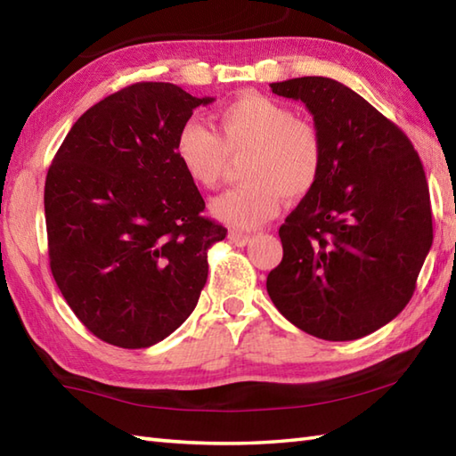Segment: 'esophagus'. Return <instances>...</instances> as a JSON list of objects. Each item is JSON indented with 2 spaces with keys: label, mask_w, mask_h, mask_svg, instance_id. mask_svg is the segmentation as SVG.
I'll list each match as a JSON object with an SVG mask.
<instances>
[{
  "label": "esophagus",
  "mask_w": 456,
  "mask_h": 456,
  "mask_svg": "<svg viewBox=\"0 0 456 456\" xmlns=\"http://www.w3.org/2000/svg\"><path fill=\"white\" fill-rule=\"evenodd\" d=\"M229 239H231V243L233 245H237V247H245L250 239H253V235H248V233H243V231H231L229 233Z\"/></svg>",
  "instance_id": "1"
}]
</instances>
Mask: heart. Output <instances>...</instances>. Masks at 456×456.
<instances>
[{
  "mask_svg": "<svg viewBox=\"0 0 456 456\" xmlns=\"http://www.w3.org/2000/svg\"><path fill=\"white\" fill-rule=\"evenodd\" d=\"M217 127L190 119L176 134V157L200 188H216L229 157L248 151L243 186L223 191L211 213L239 229H255L273 219L284 196L312 190L323 168V139L314 123L299 119L288 105L247 94L217 111Z\"/></svg>",
  "mask_w": 456,
  "mask_h": 456,
  "instance_id": "heart-1",
  "label": "heart"
}]
</instances>
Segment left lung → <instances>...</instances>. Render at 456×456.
Listing matches in <instances>:
<instances>
[{"label":"left lung","instance_id":"obj_1","mask_svg":"<svg viewBox=\"0 0 456 456\" xmlns=\"http://www.w3.org/2000/svg\"><path fill=\"white\" fill-rule=\"evenodd\" d=\"M270 88L305 103L325 154L317 183L278 231L284 256L268 296L302 331L354 341L413 296L433 243L423 164L398 125L341 82L304 76Z\"/></svg>","mask_w":456,"mask_h":456}]
</instances>
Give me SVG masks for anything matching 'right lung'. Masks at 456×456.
Here are the masks:
<instances>
[{"label": "right lung", "instance_id": "obj_1", "mask_svg": "<svg viewBox=\"0 0 456 456\" xmlns=\"http://www.w3.org/2000/svg\"><path fill=\"white\" fill-rule=\"evenodd\" d=\"M168 82H137L72 125L45 182L51 270L102 341L147 348L186 322L227 229L201 216L176 134L200 105Z\"/></svg>", "mask_w": 456, "mask_h": 456}]
</instances>
